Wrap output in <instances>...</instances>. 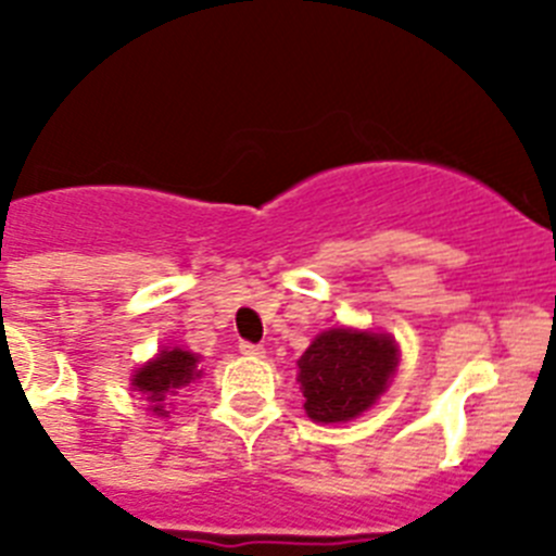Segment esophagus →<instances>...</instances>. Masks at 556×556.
<instances>
[{
	"mask_svg": "<svg viewBox=\"0 0 556 556\" xmlns=\"http://www.w3.org/2000/svg\"><path fill=\"white\" fill-rule=\"evenodd\" d=\"M239 351H242L244 356H264V348L253 345V342H239Z\"/></svg>",
	"mask_w": 556,
	"mask_h": 556,
	"instance_id": "esophagus-1",
	"label": "esophagus"
}]
</instances>
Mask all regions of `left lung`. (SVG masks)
<instances>
[{
  "instance_id": "obj_1",
  "label": "left lung",
  "mask_w": 556,
  "mask_h": 556,
  "mask_svg": "<svg viewBox=\"0 0 556 556\" xmlns=\"http://www.w3.org/2000/svg\"><path fill=\"white\" fill-rule=\"evenodd\" d=\"M397 345L390 333L331 328L298 358V381L314 424H348L370 409L390 387Z\"/></svg>"
}]
</instances>
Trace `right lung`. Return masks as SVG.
Instances as JSON below:
<instances>
[{
	"label": "right lung",
	"mask_w": 556,
	"mask_h": 556,
	"mask_svg": "<svg viewBox=\"0 0 556 556\" xmlns=\"http://www.w3.org/2000/svg\"><path fill=\"white\" fill-rule=\"evenodd\" d=\"M203 376L200 370L198 353L180 351V348H164L155 358H150L147 365L136 370L130 378L132 390H139L147 397V404L155 415L169 417L172 397L178 395L186 384H191L194 378Z\"/></svg>",
	"instance_id": "add662e5"
}]
</instances>
